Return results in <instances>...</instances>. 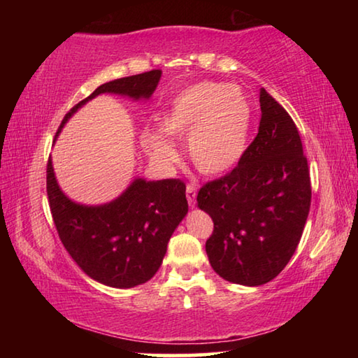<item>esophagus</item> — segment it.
<instances>
[{
	"mask_svg": "<svg viewBox=\"0 0 358 358\" xmlns=\"http://www.w3.org/2000/svg\"><path fill=\"white\" fill-rule=\"evenodd\" d=\"M196 196H197V186L187 185L186 186V199H187V203H189L191 208H194V205H196Z\"/></svg>",
	"mask_w": 358,
	"mask_h": 358,
	"instance_id": "34e87169",
	"label": "esophagus"
}]
</instances>
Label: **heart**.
<instances>
[{"label": "heart", "instance_id": "b5f03b06", "mask_svg": "<svg viewBox=\"0 0 358 358\" xmlns=\"http://www.w3.org/2000/svg\"><path fill=\"white\" fill-rule=\"evenodd\" d=\"M251 123L252 107L243 90L217 82H197L183 88L159 115L161 132L172 141L186 137V151L194 167L210 177L238 164L246 151ZM164 136L155 131L145 132L143 145L155 161L171 164L177 159V151Z\"/></svg>", "mask_w": 358, "mask_h": 358}]
</instances>
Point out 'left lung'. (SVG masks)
<instances>
[{"mask_svg":"<svg viewBox=\"0 0 358 358\" xmlns=\"http://www.w3.org/2000/svg\"><path fill=\"white\" fill-rule=\"evenodd\" d=\"M260 124L238 166L197 194L215 229L205 243L222 280L262 286L281 273L299 246L311 205L308 161L289 113L260 88Z\"/></svg>","mask_w":358,"mask_h":358,"instance_id":"1","label":"left lung"}]
</instances>
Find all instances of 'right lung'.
I'll use <instances>...</instances> for the list:
<instances>
[{
    "label": "right lung",
    "instance_id": "right-lung-1",
    "mask_svg": "<svg viewBox=\"0 0 358 358\" xmlns=\"http://www.w3.org/2000/svg\"><path fill=\"white\" fill-rule=\"evenodd\" d=\"M161 76L156 69L101 85L66 113L57 137L72 115L96 96L147 101ZM47 196L59 240L74 262L92 280L117 289L141 286L156 275L169 240L187 215L186 186L175 178L151 181L136 177L110 202L78 203L59 187L52 157L47 164Z\"/></svg>",
    "mask_w": 358,
    "mask_h": 358
}]
</instances>
